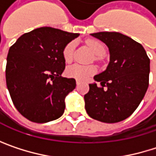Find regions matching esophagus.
Returning a JSON list of instances; mask_svg holds the SVG:
<instances>
[{"label": "esophagus", "mask_w": 156, "mask_h": 156, "mask_svg": "<svg viewBox=\"0 0 156 156\" xmlns=\"http://www.w3.org/2000/svg\"><path fill=\"white\" fill-rule=\"evenodd\" d=\"M76 83H77V85H79V84H80V83H81V82H80V81H79V80H77V81H76Z\"/></svg>", "instance_id": "esophagus-1"}]
</instances>
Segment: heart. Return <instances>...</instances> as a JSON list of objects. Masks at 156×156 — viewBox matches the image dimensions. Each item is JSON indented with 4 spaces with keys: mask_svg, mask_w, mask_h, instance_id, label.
<instances>
[{
    "mask_svg": "<svg viewBox=\"0 0 156 156\" xmlns=\"http://www.w3.org/2000/svg\"><path fill=\"white\" fill-rule=\"evenodd\" d=\"M86 44L97 57H102L104 55L105 47L98 41L89 40L86 41ZM74 50H75L74 41H69L65 45L62 50V57L66 63H70L73 60ZM96 73H97V68L95 66H82L78 64H75L69 67L66 70V74L68 77L76 78L77 80H80V81L87 80L89 77L93 76Z\"/></svg>",
    "mask_w": 156,
    "mask_h": 156,
    "instance_id": "heart-1",
    "label": "heart"
}]
</instances>
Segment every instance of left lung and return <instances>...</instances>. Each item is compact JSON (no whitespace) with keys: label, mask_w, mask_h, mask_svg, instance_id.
<instances>
[{"label":"left lung","mask_w":156,"mask_h":156,"mask_svg":"<svg viewBox=\"0 0 156 156\" xmlns=\"http://www.w3.org/2000/svg\"><path fill=\"white\" fill-rule=\"evenodd\" d=\"M108 47L107 69L95 76L100 86L89 85L84 96L88 115L104 123H117L139 106L149 85L150 59L140 43L119 32L92 33Z\"/></svg>","instance_id":"1"}]
</instances>
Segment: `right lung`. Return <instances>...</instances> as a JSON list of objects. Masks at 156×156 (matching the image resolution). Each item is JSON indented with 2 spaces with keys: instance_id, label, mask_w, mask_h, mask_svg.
Here are the masks:
<instances>
[{
  "instance_id": "right-lung-1",
  "label": "right lung",
  "mask_w": 156,
  "mask_h": 156,
  "mask_svg": "<svg viewBox=\"0 0 156 156\" xmlns=\"http://www.w3.org/2000/svg\"><path fill=\"white\" fill-rule=\"evenodd\" d=\"M78 35L41 27L23 34L10 48L7 87L16 109L30 121L47 123L63 115L65 98L76 87V80L61 77L66 66L62 50Z\"/></svg>"
}]
</instances>
